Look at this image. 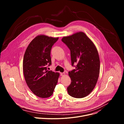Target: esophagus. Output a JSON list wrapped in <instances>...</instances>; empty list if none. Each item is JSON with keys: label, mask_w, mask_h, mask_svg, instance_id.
<instances>
[{"label": "esophagus", "mask_w": 124, "mask_h": 124, "mask_svg": "<svg viewBox=\"0 0 124 124\" xmlns=\"http://www.w3.org/2000/svg\"><path fill=\"white\" fill-rule=\"evenodd\" d=\"M65 75V73H60V76H63Z\"/></svg>", "instance_id": "esophagus-1"}]
</instances>
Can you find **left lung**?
<instances>
[{"label": "left lung", "mask_w": 124, "mask_h": 124, "mask_svg": "<svg viewBox=\"0 0 124 124\" xmlns=\"http://www.w3.org/2000/svg\"><path fill=\"white\" fill-rule=\"evenodd\" d=\"M62 41L70 51L72 65L76 69L69 72L71 83L68 93L76 98H82L90 94L97 82L100 61L97 49L93 42L83 32L63 37Z\"/></svg>", "instance_id": "obj_1"}]
</instances>
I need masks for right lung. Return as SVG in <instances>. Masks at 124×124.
<instances>
[{"label": "right lung", "mask_w": 124, "mask_h": 124, "mask_svg": "<svg viewBox=\"0 0 124 124\" xmlns=\"http://www.w3.org/2000/svg\"><path fill=\"white\" fill-rule=\"evenodd\" d=\"M58 37L38 35L30 43L23 57V72L26 83L36 96L46 98L54 92L59 73L47 70L51 64L50 51Z\"/></svg>", "instance_id": "right-lung-1"}]
</instances>
